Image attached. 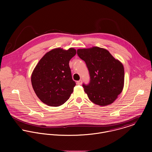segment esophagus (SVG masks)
I'll return each instance as SVG.
<instances>
[{"instance_id": "esophagus-1", "label": "esophagus", "mask_w": 152, "mask_h": 152, "mask_svg": "<svg viewBox=\"0 0 152 152\" xmlns=\"http://www.w3.org/2000/svg\"><path fill=\"white\" fill-rule=\"evenodd\" d=\"M77 84H78V85H81V84H82V80H80V81H77Z\"/></svg>"}]
</instances>
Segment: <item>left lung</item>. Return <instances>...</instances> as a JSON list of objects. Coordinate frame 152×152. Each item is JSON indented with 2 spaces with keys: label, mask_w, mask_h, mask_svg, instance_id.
I'll return each mask as SVG.
<instances>
[{
  "label": "left lung",
  "mask_w": 152,
  "mask_h": 152,
  "mask_svg": "<svg viewBox=\"0 0 152 152\" xmlns=\"http://www.w3.org/2000/svg\"><path fill=\"white\" fill-rule=\"evenodd\" d=\"M77 54L89 70L90 83L83 86L89 100L101 107L112 104L124 87L122 63L107 50L98 47L78 49Z\"/></svg>",
  "instance_id": "left-lung-1"
}]
</instances>
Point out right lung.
<instances>
[{"mask_svg": "<svg viewBox=\"0 0 152 152\" xmlns=\"http://www.w3.org/2000/svg\"><path fill=\"white\" fill-rule=\"evenodd\" d=\"M76 50L56 48L44 54L33 71L31 81L40 101L50 107H58L69 98L76 84L72 80L69 61Z\"/></svg>", "mask_w": 152, "mask_h": 152, "instance_id": "right-lung-1", "label": "right lung"}]
</instances>
